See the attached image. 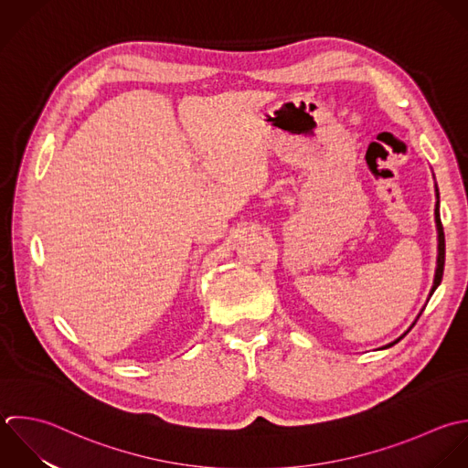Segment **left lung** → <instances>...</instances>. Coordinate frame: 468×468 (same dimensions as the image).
Masks as SVG:
<instances>
[{"label": "left lung", "instance_id": "obj_1", "mask_svg": "<svg viewBox=\"0 0 468 468\" xmlns=\"http://www.w3.org/2000/svg\"><path fill=\"white\" fill-rule=\"evenodd\" d=\"M436 226H438V266H436V275H434V284H432V290H431V297L432 293L436 292V288L440 286L441 279H443V270H445V233H443V224H441V217H440V193H438V186H436ZM420 319V315H418ZM412 328V326H410ZM405 335V334H403ZM403 335L399 339H403ZM399 339H396L394 343L387 345L385 348H390L394 346L396 343H399Z\"/></svg>", "mask_w": 468, "mask_h": 468}]
</instances>
